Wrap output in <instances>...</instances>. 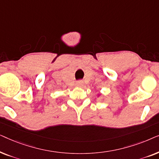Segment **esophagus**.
<instances>
[{
    "label": "esophagus",
    "instance_id": "1",
    "mask_svg": "<svg viewBox=\"0 0 159 159\" xmlns=\"http://www.w3.org/2000/svg\"><path fill=\"white\" fill-rule=\"evenodd\" d=\"M83 84H84V82H83V81H82V80H79V81H77V83H76L77 86H78V87L82 86L83 85Z\"/></svg>",
    "mask_w": 159,
    "mask_h": 159
}]
</instances>
